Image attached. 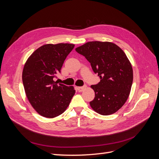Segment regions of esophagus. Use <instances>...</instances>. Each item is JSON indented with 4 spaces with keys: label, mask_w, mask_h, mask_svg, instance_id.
<instances>
[{
    "label": "esophagus",
    "mask_w": 159,
    "mask_h": 159,
    "mask_svg": "<svg viewBox=\"0 0 159 159\" xmlns=\"http://www.w3.org/2000/svg\"><path fill=\"white\" fill-rule=\"evenodd\" d=\"M86 88H87V86L85 85L84 86H81V87H78V90L80 91V92H81V91H83Z\"/></svg>",
    "instance_id": "34e87169"
}]
</instances>
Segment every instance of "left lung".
Masks as SVG:
<instances>
[{
  "instance_id": "obj_1",
  "label": "left lung",
  "mask_w": 159,
  "mask_h": 159,
  "mask_svg": "<svg viewBox=\"0 0 159 159\" xmlns=\"http://www.w3.org/2000/svg\"><path fill=\"white\" fill-rule=\"evenodd\" d=\"M75 51L89 62L100 81L91 88L95 98L89 102L95 111L103 115L113 114L126 102L133 80V68L125 52L109 42L93 41L78 47Z\"/></svg>"
}]
</instances>
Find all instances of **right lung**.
Masks as SVG:
<instances>
[{
	"instance_id": "obj_1",
	"label": "right lung",
	"mask_w": 159,
	"mask_h": 159,
	"mask_svg": "<svg viewBox=\"0 0 159 159\" xmlns=\"http://www.w3.org/2000/svg\"><path fill=\"white\" fill-rule=\"evenodd\" d=\"M74 44H45L34 52L24 66L22 82L26 97L38 113L54 118L63 113L75 93L73 86L58 84L66 57Z\"/></svg>"
}]
</instances>
